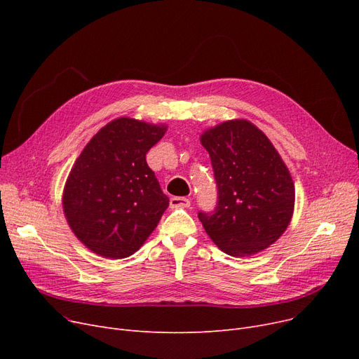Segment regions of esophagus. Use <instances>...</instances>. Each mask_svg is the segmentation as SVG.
I'll use <instances>...</instances> for the list:
<instances>
[{
  "label": "esophagus",
  "instance_id": "1",
  "mask_svg": "<svg viewBox=\"0 0 359 359\" xmlns=\"http://www.w3.org/2000/svg\"><path fill=\"white\" fill-rule=\"evenodd\" d=\"M191 206V201L187 198H180V196H175L170 199V208H189Z\"/></svg>",
  "mask_w": 359,
  "mask_h": 359
}]
</instances>
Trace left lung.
I'll use <instances>...</instances> for the list:
<instances>
[{
    "label": "left lung",
    "instance_id": "8db88e82",
    "mask_svg": "<svg viewBox=\"0 0 359 359\" xmlns=\"http://www.w3.org/2000/svg\"><path fill=\"white\" fill-rule=\"evenodd\" d=\"M201 144L210 153L218 206L199 212L206 234L219 250L246 257L268 249L291 222L295 186L271 140L248 119L205 129Z\"/></svg>",
    "mask_w": 359,
    "mask_h": 359
}]
</instances>
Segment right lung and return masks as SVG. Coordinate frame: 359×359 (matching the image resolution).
Segmentation results:
<instances>
[{"instance_id":"obj_1","label":"right lung","mask_w":359,"mask_h":359,"mask_svg":"<svg viewBox=\"0 0 359 359\" xmlns=\"http://www.w3.org/2000/svg\"><path fill=\"white\" fill-rule=\"evenodd\" d=\"M167 125L118 118L94 135L67 177L62 208L84 246L107 259L134 255L168 206L145 161Z\"/></svg>"}]
</instances>
